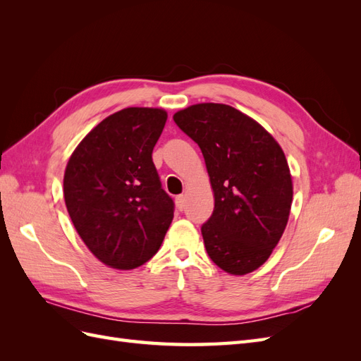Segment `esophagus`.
Wrapping results in <instances>:
<instances>
[{
    "label": "esophagus",
    "mask_w": 361,
    "mask_h": 361,
    "mask_svg": "<svg viewBox=\"0 0 361 361\" xmlns=\"http://www.w3.org/2000/svg\"><path fill=\"white\" fill-rule=\"evenodd\" d=\"M176 207L179 211H182L183 207H185V195L183 194H180V195H178L176 197Z\"/></svg>",
    "instance_id": "34e87169"
}]
</instances>
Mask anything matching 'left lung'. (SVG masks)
I'll list each match as a JSON object with an SVG mask.
<instances>
[{"instance_id": "obj_1", "label": "left lung", "mask_w": 361, "mask_h": 361, "mask_svg": "<svg viewBox=\"0 0 361 361\" xmlns=\"http://www.w3.org/2000/svg\"><path fill=\"white\" fill-rule=\"evenodd\" d=\"M199 145L215 206L202 226L207 255L233 276L264 265L285 232L292 178L277 141L256 120L224 104H197L173 116Z\"/></svg>"}]
</instances>
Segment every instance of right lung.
Masks as SVG:
<instances>
[{
  "label": "right lung",
  "mask_w": 361,
  "mask_h": 361,
  "mask_svg": "<svg viewBox=\"0 0 361 361\" xmlns=\"http://www.w3.org/2000/svg\"><path fill=\"white\" fill-rule=\"evenodd\" d=\"M166 120L159 108L108 116L84 137L64 171V202L76 232L111 268L146 264L173 220V199L152 161Z\"/></svg>",
  "instance_id": "1"
}]
</instances>
